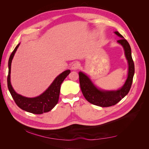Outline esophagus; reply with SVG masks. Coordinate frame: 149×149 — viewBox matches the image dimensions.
I'll return each instance as SVG.
<instances>
[{"label": "esophagus", "instance_id": "1", "mask_svg": "<svg viewBox=\"0 0 149 149\" xmlns=\"http://www.w3.org/2000/svg\"><path fill=\"white\" fill-rule=\"evenodd\" d=\"M79 64L78 62H75L74 63L71 65V70H76L79 68Z\"/></svg>", "mask_w": 149, "mask_h": 149}]
</instances>
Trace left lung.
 <instances>
[{
  "label": "left lung",
  "instance_id": "8db88e82",
  "mask_svg": "<svg viewBox=\"0 0 149 149\" xmlns=\"http://www.w3.org/2000/svg\"><path fill=\"white\" fill-rule=\"evenodd\" d=\"M120 38L118 42L123 47L125 56L128 62L127 78L123 86L116 91H104L96 87L92 81L83 72H79V84L85 99L89 102L100 107H109L116 104L124 98L130 91L135 72L134 63L131 55V48L128 42L118 31L114 32Z\"/></svg>",
  "mask_w": 149,
  "mask_h": 149
}]
</instances>
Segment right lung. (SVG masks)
<instances>
[{
	"label": "right lung",
	"instance_id": "right-lung-1",
	"mask_svg": "<svg viewBox=\"0 0 149 149\" xmlns=\"http://www.w3.org/2000/svg\"><path fill=\"white\" fill-rule=\"evenodd\" d=\"M20 43L13 49L8 60V73L7 76V86L16 104L20 109L35 114H41L51 111L58 102L61 84L66 76L70 73L68 70L63 72L53 81L48 88L40 95L35 97H26L17 94L13 89L10 83V71L12 61Z\"/></svg>",
	"mask_w": 149,
	"mask_h": 149
}]
</instances>
